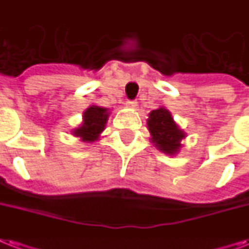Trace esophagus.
I'll list each match as a JSON object with an SVG mask.
<instances>
[{
    "instance_id": "obj_1",
    "label": "esophagus",
    "mask_w": 249,
    "mask_h": 249,
    "mask_svg": "<svg viewBox=\"0 0 249 249\" xmlns=\"http://www.w3.org/2000/svg\"><path fill=\"white\" fill-rule=\"evenodd\" d=\"M126 106L130 107V108H135V107L138 106V102H137V101H128V102H126Z\"/></svg>"
}]
</instances>
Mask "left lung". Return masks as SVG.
Masks as SVG:
<instances>
[{
	"label": "left lung",
	"instance_id": "obj_1",
	"mask_svg": "<svg viewBox=\"0 0 249 249\" xmlns=\"http://www.w3.org/2000/svg\"><path fill=\"white\" fill-rule=\"evenodd\" d=\"M147 126L151 134V142L159 151L169 156L179 153L183 147L181 141L187 135L185 131L174 121L170 111L163 106L151 111L147 119Z\"/></svg>",
	"mask_w": 249,
	"mask_h": 249
}]
</instances>
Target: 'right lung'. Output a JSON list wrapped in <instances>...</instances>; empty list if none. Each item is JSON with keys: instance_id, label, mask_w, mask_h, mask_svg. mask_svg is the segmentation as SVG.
I'll return each mask as SVG.
<instances>
[{"instance_id": "1", "label": "right lung", "mask_w": 249, "mask_h": 249, "mask_svg": "<svg viewBox=\"0 0 249 249\" xmlns=\"http://www.w3.org/2000/svg\"><path fill=\"white\" fill-rule=\"evenodd\" d=\"M108 116H110L108 108L92 105L83 112L82 124L74 129L71 134L80 138L82 142H96L100 139L101 133L106 128Z\"/></svg>"}]
</instances>
